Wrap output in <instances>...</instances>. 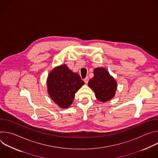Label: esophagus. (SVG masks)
I'll use <instances>...</instances> for the list:
<instances>
[{
  "label": "esophagus",
  "mask_w": 158,
  "mask_h": 158,
  "mask_svg": "<svg viewBox=\"0 0 158 158\" xmlns=\"http://www.w3.org/2000/svg\"><path fill=\"white\" fill-rule=\"evenodd\" d=\"M84 81L85 82V83L87 84V82H88V81H89V77H86L85 79H84Z\"/></svg>",
  "instance_id": "obj_1"
}]
</instances>
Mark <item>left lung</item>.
<instances>
[{"label":"left lung","mask_w":158,"mask_h":158,"mask_svg":"<svg viewBox=\"0 0 158 158\" xmlns=\"http://www.w3.org/2000/svg\"><path fill=\"white\" fill-rule=\"evenodd\" d=\"M89 86L95 93L98 100L105 102L115 96L117 82L104 67L94 70V77L89 81Z\"/></svg>","instance_id":"obj_1"}]
</instances>
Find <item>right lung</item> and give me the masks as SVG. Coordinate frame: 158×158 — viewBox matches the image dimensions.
I'll return each instance as SVG.
<instances>
[{
	"mask_svg": "<svg viewBox=\"0 0 158 158\" xmlns=\"http://www.w3.org/2000/svg\"><path fill=\"white\" fill-rule=\"evenodd\" d=\"M84 84L78 74L73 73L63 64L56 67L49 74L48 92L60 107L67 108L73 103L76 93Z\"/></svg>",
	"mask_w": 158,
	"mask_h": 158,
	"instance_id": "add662e5",
	"label": "right lung"
}]
</instances>
